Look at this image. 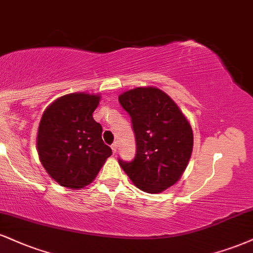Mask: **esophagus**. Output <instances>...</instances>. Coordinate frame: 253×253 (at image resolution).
I'll return each mask as SVG.
<instances>
[{
    "mask_svg": "<svg viewBox=\"0 0 253 253\" xmlns=\"http://www.w3.org/2000/svg\"><path fill=\"white\" fill-rule=\"evenodd\" d=\"M112 151H113V153H114V154L117 153V151H118V146H117V144H113V145H112Z\"/></svg>",
    "mask_w": 253,
    "mask_h": 253,
    "instance_id": "34e87169",
    "label": "esophagus"
}]
</instances>
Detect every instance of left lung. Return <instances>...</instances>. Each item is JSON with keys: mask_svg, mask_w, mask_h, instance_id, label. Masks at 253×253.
Instances as JSON below:
<instances>
[{"mask_svg": "<svg viewBox=\"0 0 253 253\" xmlns=\"http://www.w3.org/2000/svg\"><path fill=\"white\" fill-rule=\"evenodd\" d=\"M130 115L136 152L119 165L136 187L160 193L180 179L192 154L193 132L176 103L156 87H138L119 96Z\"/></svg>", "mask_w": 253, "mask_h": 253, "instance_id": "obj_1", "label": "left lung"}]
</instances>
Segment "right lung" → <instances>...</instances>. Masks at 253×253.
Wrapping results in <instances>:
<instances>
[{
    "label": "right lung",
    "instance_id": "obj_1",
    "mask_svg": "<svg viewBox=\"0 0 253 253\" xmlns=\"http://www.w3.org/2000/svg\"><path fill=\"white\" fill-rule=\"evenodd\" d=\"M100 95L67 94L50 103L39 125L38 153L45 171L61 186L78 190L89 185L111 147L103 144L102 127L93 119Z\"/></svg>",
    "mask_w": 253,
    "mask_h": 253
}]
</instances>
